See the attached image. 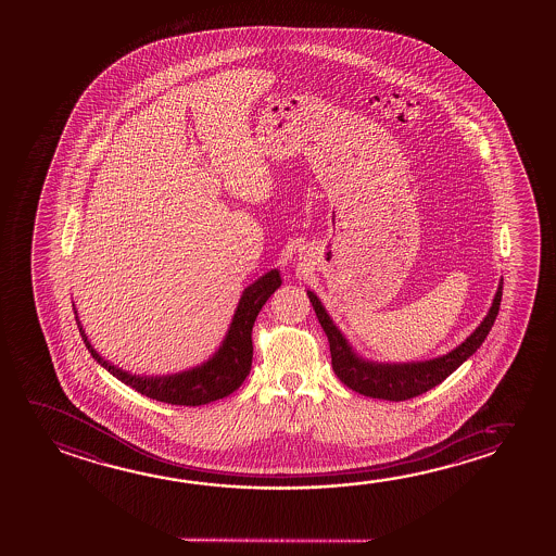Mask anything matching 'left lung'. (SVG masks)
<instances>
[{
    "label": "left lung",
    "instance_id": "obj_1",
    "mask_svg": "<svg viewBox=\"0 0 556 556\" xmlns=\"http://www.w3.org/2000/svg\"><path fill=\"white\" fill-rule=\"evenodd\" d=\"M308 299L321 328L328 336L331 366H333L337 378L345 383L349 390L366 395V397L405 401L422 395L428 390L437 388L438 383L444 382L450 374L464 365L465 361L482 345V341L489 336V331L494 326V319L498 316V309H501L502 282L498 285V291H496L486 318L482 319L481 326L475 329L462 345L434 361L410 363V365H376V363H366L363 358H358L351 351L345 337L341 336V331L329 319L328 312L321 306L318 296L308 291Z\"/></svg>",
    "mask_w": 556,
    "mask_h": 556
}]
</instances>
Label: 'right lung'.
<instances>
[{
	"label": "right lung",
	"instance_id": "right-lung-1",
	"mask_svg": "<svg viewBox=\"0 0 556 556\" xmlns=\"http://www.w3.org/2000/svg\"><path fill=\"white\" fill-rule=\"evenodd\" d=\"M279 287H281V277L277 269L260 277L254 285H250L247 291L242 292L237 314L232 318L227 339L223 341L219 353L207 361L205 365L198 366L193 370L174 374V376H163V378L131 376V374L110 365L109 361H104L87 341L79 319H77V326H79V333H81L85 346L89 349L92 358L99 365L104 366L112 376L128 383L129 388H134L136 392L147 395L151 400L163 401L170 405L198 407V405H205L211 401L227 397L247 380L250 368H252V356H254L252 328H254L255 318L267 299Z\"/></svg>",
	"mask_w": 556,
	"mask_h": 556
}]
</instances>
